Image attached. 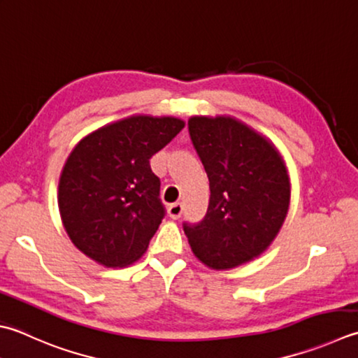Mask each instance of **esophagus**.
<instances>
[{"label":"esophagus","instance_id":"esophagus-1","mask_svg":"<svg viewBox=\"0 0 358 358\" xmlns=\"http://www.w3.org/2000/svg\"><path fill=\"white\" fill-rule=\"evenodd\" d=\"M167 214H169V217L173 220L180 219L181 214H183V205H181V203H172V205L167 208Z\"/></svg>","mask_w":358,"mask_h":358}]
</instances>
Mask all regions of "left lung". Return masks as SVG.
<instances>
[{"mask_svg":"<svg viewBox=\"0 0 358 358\" xmlns=\"http://www.w3.org/2000/svg\"><path fill=\"white\" fill-rule=\"evenodd\" d=\"M189 135L209 178V206L197 225L185 223L195 257L231 270L261 256L289 213L290 178L268 138L231 116H192Z\"/></svg>","mask_w":358,"mask_h":358,"instance_id":"1","label":"left lung"}]
</instances>
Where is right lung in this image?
Listing matches in <instances>:
<instances>
[{"instance_id": "add662e5", "label": "right lung", "mask_w": 358, "mask_h": 358, "mask_svg": "<svg viewBox=\"0 0 358 358\" xmlns=\"http://www.w3.org/2000/svg\"><path fill=\"white\" fill-rule=\"evenodd\" d=\"M185 121L133 115L91 131L76 144L59 180V211L69 239L108 268L141 257L164 217L150 158Z\"/></svg>"}]
</instances>
